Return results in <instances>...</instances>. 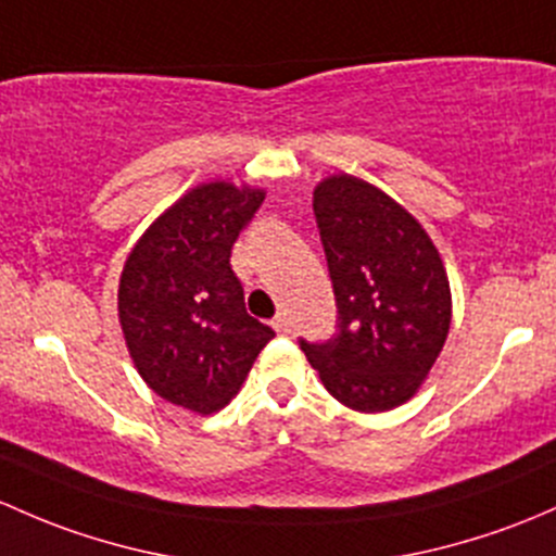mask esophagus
<instances>
[{
	"mask_svg": "<svg viewBox=\"0 0 556 556\" xmlns=\"http://www.w3.org/2000/svg\"><path fill=\"white\" fill-rule=\"evenodd\" d=\"M271 327L277 332H290V319H288V314H277V317L271 319Z\"/></svg>",
	"mask_w": 556,
	"mask_h": 556,
	"instance_id": "34e87169",
	"label": "esophagus"
}]
</instances>
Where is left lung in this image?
I'll return each mask as SVG.
<instances>
[{"mask_svg": "<svg viewBox=\"0 0 556 556\" xmlns=\"http://www.w3.org/2000/svg\"><path fill=\"white\" fill-rule=\"evenodd\" d=\"M314 215L338 332L325 343L301 341L303 354L341 405L394 410L420 389L447 341L445 263L400 202L349 173L319 180Z\"/></svg>", "mask_w": 556, "mask_h": 556, "instance_id": "obj_1", "label": "left lung"}]
</instances>
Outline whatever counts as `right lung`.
<instances>
[{"label": "right lung", "instance_id": "right-lung-1", "mask_svg": "<svg viewBox=\"0 0 556 556\" xmlns=\"http://www.w3.org/2000/svg\"><path fill=\"white\" fill-rule=\"evenodd\" d=\"M266 191L210 180L149 226L119 277V325L151 391L200 416L226 407L274 338L244 308L231 248Z\"/></svg>", "mask_w": 556, "mask_h": 556}]
</instances>
